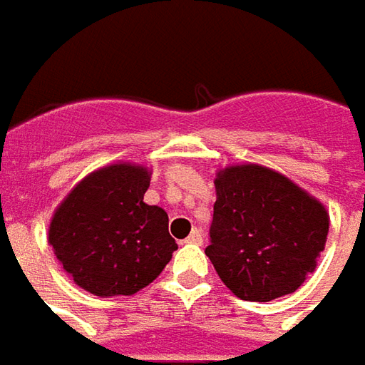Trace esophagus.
<instances>
[{
  "label": "esophagus",
  "instance_id": "34e87169",
  "mask_svg": "<svg viewBox=\"0 0 365 365\" xmlns=\"http://www.w3.org/2000/svg\"><path fill=\"white\" fill-rule=\"evenodd\" d=\"M185 241H187V243H192V245H200V243H202V235H200L199 229H192V233L188 235Z\"/></svg>",
  "mask_w": 365,
  "mask_h": 365
}]
</instances>
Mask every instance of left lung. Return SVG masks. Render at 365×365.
<instances>
[{
    "label": "left lung",
    "mask_w": 365,
    "mask_h": 365,
    "mask_svg": "<svg viewBox=\"0 0 365 365\" xmlns=\"http://www.w3.org/2000/svg\"><path fill=\"white\" fill-rule=\"evenodd\" d=\"M215 190L205 253L222 283L245 302H271L299 289L325 249L324 205L261 165L222 168Z\"/></svg>",
    "instance_id": "8db88e82"
}]
</instances>
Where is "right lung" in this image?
<instances>
[{"mask_svg":"<svg viewBox=\"0 0 365 365\" xmlns=\"http://www.w3.org/2000/svg\"><path fill=\"white\" fill-rule=\"evenodd\" d=\"M148 185V168L108 165L56 209L48 241L78 287L98 297L134 295L163 273L178 245L165 209L144 202Z\"/></svg>","mask_w":365,"mask_h":365,"instance_id":"right-lung-1","label":"right lung"}]
</instances>
